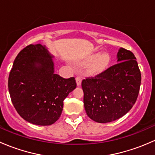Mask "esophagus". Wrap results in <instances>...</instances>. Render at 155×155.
<instances>
[{"label":"esophagus","mask_w":155,"mask_h":155,"mask_svg":"<svg viewBox=\"0 0 155 155\" xmlns=\"http://www.w3.org/2000/svg\"><path fill=\"white\" fill-rule=\"evenodd\" d=\"M76 84H77L78 86H79V85H81V83H82V76H77L76 77Z\"/></svg>","instance_id":"1"}]
</instances>
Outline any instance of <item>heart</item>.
I'll return each instance as SVG.
<instances>
[{
    "label": "heart",
    "mask_w": 155,
    "mask_h": 155,
    "mask_svg": "<svg viewBox=\"0 0 155 155\" xmlns=\"http://www.w3.org/2000/svg\"><path fill=\"white\" fill-rule=\"evenodd\" d=\"M87 69V72L89 74L94 75L105 71L110 64V55L107 52L100 54L99 53L92 54L87 58L86 63L91 62Z\"/></svg>",
    "instance_id": "b5f03b06"
}]
</instances>
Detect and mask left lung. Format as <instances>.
<instances>
[{
    "label": "left lung",
    "mask_w": 155,
    "mask_h": 155,
    "mask_svg": "<svg viewBox=\"0 0 155 155\" xmlns=\"http://www.w3.org/2000/svg\"><path fill=\"white\" fill-rule=\"evenodd\" d=\"M118 62L82 82L85 112L96 122H111L124 116L138 97L141 73L134 53L121 48Z\"/></svg>",
    "instance_id": "left-lung-1"
}]
</instances>
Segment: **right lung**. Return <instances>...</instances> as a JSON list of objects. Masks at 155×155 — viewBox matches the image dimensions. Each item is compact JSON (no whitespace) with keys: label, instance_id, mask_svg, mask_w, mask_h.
<instances>
[{"label":"right lung","instance_id":"right-lung-1","mask_svg":"<svg viewBox=\"0 0 155 155\" xmlns=\"http://www.w3.org/2000/svg\"><path fill=\"white\" fill-rule=\"evenodd\" d=\"M76 87L74 77L54 73L51 56L40 43L18 54L8 79L11 101L20 116L41 126L54 124L61 115L64 101Z\"/></svg>","mask_w":155,"mask_h":155}]
</instances>
